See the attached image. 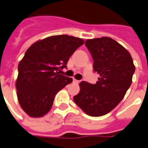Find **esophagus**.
<instances>
[{"mask_svg":"<svg viewBox=\"0 0 148 148\" xmlns=\"http://www.w3.org/2000/svg\"><path fill=\"white\" fill-rule=\"evenodd\" d=\"M73 82L75 83V84H78V83L79 82V80H76L75 79H73Z\"/></svg>","mask_w":148,"mask_h":148,"instance_id":"1","label":"esophagus"}]
</instances>
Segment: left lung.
<instances>
[{"label":"left lung","instance_id":"1","mask_svg":"<svg viewBox=\"0 0 148 148\" xmlns=\"http://www.w3.org/2000/svg\"><path fill=\"white\" fill-rule=\"evenodd\" d=\"M93 58V70L99 75L96 84L79 83L75 104L87 115L100 116L113 110L123 99L132 82L135 66L129 51L109 37L87 39Z\"/></svg>","mask_w":148,"mask_h":148}]
</instances>
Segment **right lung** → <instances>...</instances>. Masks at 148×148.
Wrapping results in <instances>:
<instances>
[{
	"mask_svg": "<svg viewBox=\"0 0 148 148\" xmlns=\"http://www.w3.org/2000/svg\"><path fill=\"white\" fill-rule=\"evenodd\" d=\"M84 44L80 38L53 35L31 45L18 64L16 89L18 103L27 115L42 117L49 113L57 92L73 82L60 74L74 51Z\"/></svg>",
	"mask_w": 148,
	"mask_h": 148,
	"instance_id": "add662e5",
	"label": "right lung"
}]
</instances>
